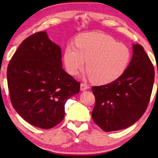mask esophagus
<instances>
[{
	"label": "esophagus",
	"instance_id": "esophagus-1",
	"mask_svg": "<svg viewBox=\"0 0 158 158\" xmlns=\"http://www.w3.org/2000/svg\"><path fill=\"white\" fill-rule=\"evenodd\" d=\"M89 88V85H88L86 84H85V83H81V88H80V89H81V90H83V91H84V90H87Z\"/></svg>",
	"mask_w": 158,
	"mask_h": 158
}]
</instances>
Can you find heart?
<instances>
[{
	"mask_svg": "<svg viewBox=\"0 0 158 158\" xmlns=\"http://www.w3.org/2000/svg\"><path fill=\"white\" fill-rule=\"evenodd\" d=\"M76 46L69 44L64 53L67 71L76 75L86 60L87 76L98 84H106L118 78L130 60V49L113 37L100 33L80 35Z\"/></svg>",
	"mask_w": 158,
	"mask_h": 158,
	"instance_id": "obj_1",
	"label": "heart"
}]
</instances>
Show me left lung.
Returning a JSON list of instances; mask_svg holds the SVG:
<instances>
[{"label": "left lung", "mask_w": 158, "mask_h": 158, "mask_svg": "<svg viewBox=\"0 0 158 158\" xmlns=\"http://www.w3.org/2000/svg\"><path fill=\"white\" fill-rule=\"evenodd\" d=\"M154 78L153 65L143 47L133 44L132 60L124 73L109 84L92 87L93 121L105 132L133 125L146 110Z\"/></svg>", "instance_id": "obj_1"}]
</instances>
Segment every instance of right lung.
<instances>
[{
    "label": "right lung",
    "instance_id": "1",
    "mask_svg": "<svg viewBox=\"0 0 158 158\" xmlns=\"http://www.w3.org/2000/svg\"><path fill=\"white\" fill-rule=\"evenodd\" d=\"M60 47L45 31L26 38L7 66L13 107L34 126L50 129L63 121L65 104L77 94L80 82L62 68Z\"/></svg>",
    "mask_w": 158,
    "mask_h": 158
}]
</instances>
